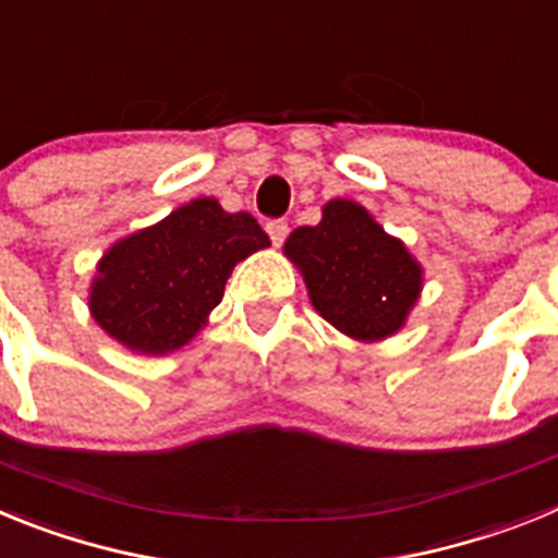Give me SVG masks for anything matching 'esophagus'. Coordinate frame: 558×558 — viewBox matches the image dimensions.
Returning <instances> with one entry per match:
<instances>
[{
  "instance_id": "obj_1",
  "label": "esophagus",
  "mask_w": 558,
  "mask_h": 558,
  "mask_svg": "<svg viewBox=\"0 0 558 558\" xmlns=\"http://www.w3.org/2000/svg\"><path fill=\"white\" fill-rule=\"evenodd\" d=\"M265 229H268V236H270V240H274V245H282L284 236L290 234L288 220H270V223L265 226Z\"/></svg>"
}]
</instances>
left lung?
Wrapping results in <instances>:
<instances>
[{
    "label": "left lung",
    "instance_id": "left-lung-1",
    "mask_svg": "<svg viewBox=\"0 0 558 558\" xmlns=\"http://www.w3.org/2000/svg\"><path fill=\"white\" fill-rule=\"evenodd\" d=\"M322 211V223L299 226L284 243L310 302L349 338H391L418 302L422 265L354 201L335 198Z\"/></svg>",
    "mask_w": 558,
    "mask_h": 558
}]
</instances>
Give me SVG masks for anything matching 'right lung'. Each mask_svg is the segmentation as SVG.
<instances>
[{
  "label": "right lung",
  "mask_w": 558,
  "mask_h": 558,
  "mask_svg": "<svg viewBox=\"0 0 558 558\" xmlns=\"http://www.w3.org/2000/svg\"><path fill=\"white\" fill-rule=\"evenodd\" d=\"M268 245L248 211L190 201L102 254L88 290L92 318L131 352H175L218 307L234 265Z\"/></svg>",
  "instance_id": "add662e5"
}]
</instances>
